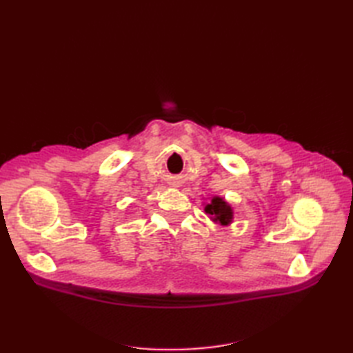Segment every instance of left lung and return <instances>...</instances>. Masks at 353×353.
Segmentation results:
<instances>
[{"label": "left lung", "mask_w": 353, "mask_h": 353, "mask_svg": "<svg viewBox=\"0 0 353 353\" xmlns=\"http://www.w3.org/2000/svg\"><path fill=\"white\" fill-rule=\"evenodd\" d=\"M205 212L208 215H210V219L219 223L222 227H227L232 222L234 218V212L230 203L219 196H215L210 199L208 203H205Z\"/></svg>", "instance_id": "1"}]
</instances>
